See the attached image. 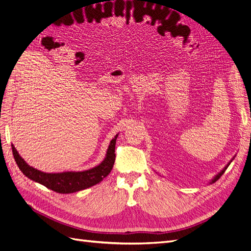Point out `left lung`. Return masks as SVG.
<instances>
[{
  "mask_svg": "<svg viewBox=\"0 0 251 251\" xmlns=\"http://www.w3.org/2000/svg\"><path fill=\"white\" fill-rule=\"evenodd\" d=\"M230 162H231V161H230ZM230 162H229L228 164H227V165L225 166V168L223 169V171H221V172H220V173H219V174L217 175V176H216V177H215L214 179H212V180H211V182H210V183H215V182H216L217 180H219V179H220V177H221V176H222V175L224 174V172L226 171V169H227V168H228V165L230 164Z\"/></svg>",
  "mask_w": 251,
  "mask_h": 251,
  "instance_id": "1",
  "label": "left lung"
}]
</instances>
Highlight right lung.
I'll return each instance as SVG.
<instances>
[{"mask_svg":"<svg viewBox=\"0 0 251 251\" xmlns=\"http://www.w3.org/2000/svg\"><path fill=\"white\" fill-rule=\"evenodd\" d=\"M117 136L118 135L111 140L104 160L95 168L82 172H64L54 174L43 173L27 164L24 159L20 156L13 144L11 148L14 160H16L19 169L26 177L56 193L71 194L100 183L103 178L110 174L113 169L114 162H115V144Z\"/></svg>","mask_w":251,"mask_h":251,"instance_id":"obj_1","label":"right lung"}]
</instances>
